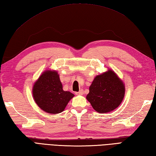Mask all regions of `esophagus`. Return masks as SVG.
Listing matches in <instances>:
<instances>
[{
  "label": "esophagus",
  "instance_id": "1",
  "mask_svg": "<svg viewBox=\"0 0 156 156\" xmlns=\"http://www.w3.org/2000/svg\"><path fill=\"white\" fill-rule=\"evenodd\" d=\"M83 90H80L78 92H76V95H83Z\"/></svg>",
  "mask_w": 156,
  "mask_h": 156
}]
</instances>
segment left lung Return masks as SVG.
<instances>
[{
    "mask_svg": "<svg viewBox=\"0 0 156 156\" xmlns=\"http://www.w3.org/2000/svg\"><path fill=\"white\" fill-rule=\"evenodd\" d=\"M125 94V83L115 72L108 69L94 78L86 99L96 112L108 113L120 106Z\"/></svg>",
    "mask_w": 156,
    "mask_h": 156,
    "instance_id": "8db88e82",
    "label": "left lung"
}]
</instances>
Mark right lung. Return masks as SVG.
<instances>
[{
	"label": "right lung",
	"instance_id": "obj_1",
	"mask_svg": "<svg viewBox=\"0 0 156 156\" xmlns=\"http://www.w3.org/2000/svg\"><path fill=\"white\" fill-rule=\"evenodd\" d=\"M35 102L44 112L58 114L64 111L75 95L62 90L59 75L55 70H45L35 81L32 88Z\"/></svg>",
	"mask_w": 156,
	"mask_h": 156
}]
</instances>
